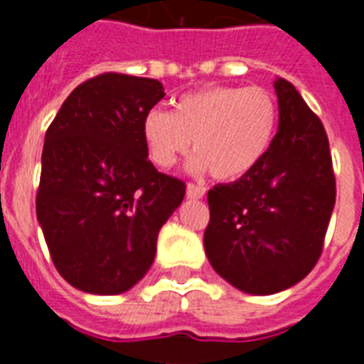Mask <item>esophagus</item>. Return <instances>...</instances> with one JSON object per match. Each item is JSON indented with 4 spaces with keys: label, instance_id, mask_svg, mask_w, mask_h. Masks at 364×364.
I'll use <instances>...</instances> for the list:
<instances>
[{
    "label": "esophagus",
    "instance_id": "34e87169",
    "mask_svg": "<svg viewBox=\"0 0 364 364\" xmlns=\"http://www.w3.org/2000/svg\"><path fill=\"white\" fill-rule=\"evenodd\" d=\"M206 189L205 187H200V185H193V183H189L187 185V197L189 198H203L205 197Z\"/></svg>",
    "mask_w": 364,
    "mask_h": 364
}]
</instances>
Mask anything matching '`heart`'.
Returning a JSON list of instances; mask_svg holds the SVG:
<instances>
[{
  "label": "heart",
  "instance_id": "1",
  "mask_svg": "<svg viewBox=\"0 0 364 364\" xmlns=\"http://www.w3.org/2000/svg\"><path fill=\"white\" fill-rule=\"evenodd\" d=\"M279 107L263 87L213 85L179 97L173 112L151 109L142 134L150 159L161 169L173 167L189 154V169H210L218 181H237L259 166L273 146Z\"/></svg>",
  "mask_w": 364,
  "mask_h": 364
}]
</instances>
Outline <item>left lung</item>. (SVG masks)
Listing matches in <instances>:
<instances>
[{
    "mask_svg": "<svg viewBox=\"0 0 364 364\" xmlns=\"http://www.w3.org/2000/svg\"><path fill=\"white\" fill-rule=\"evenodd\" d=\"M274 91L279 130L267 156L242 179L208 191L206 257L247 294L281 292L312 271L336 205L321 120L290 82L277 77Z\"/></svg>",
    "mask_w": 364,
    "mask_h": 364,
    "instance_id": "obj_1",
    "label": "left lung"
}]
</instances>
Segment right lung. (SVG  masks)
Returning a JSON list of instances; mask_svg holds the SVG:
<instances>
[{"mask_svg": "<svg viewBox=\"0 0 364 364\" xmlns=\"http://www.w3.org/2000/svg\"><path fill=\"white\" fill-rule=\"evenodd\" d=\"M158 80L101 74L77 85L46 130L36 218L58 273L91 294H120L148 273L185 183L148 159L144 117Z\"/></svg>", "mask_w": 364, "mask_h": 364, "instance_id": "1", "label": "right lung"}]
</instances>
